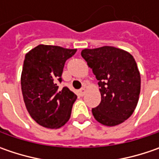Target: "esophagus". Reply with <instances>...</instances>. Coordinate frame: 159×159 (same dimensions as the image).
<instances>
[{"label": "esophagus", "instance_id": "esophagus-1", "mask_svg": "<svg viewBox=\"0 0 159 159\" xmlns=\"http://www.w3.org/2000/svg\"><path fill=\"white\" fill-rule=\"evenodd\" d=\"M86 92H87V89H85V88H82V89L79 91V93H80V95H84L86 94Z\"/></svg>", "mask_w": 159, "mask_h": 159}]
</instances>
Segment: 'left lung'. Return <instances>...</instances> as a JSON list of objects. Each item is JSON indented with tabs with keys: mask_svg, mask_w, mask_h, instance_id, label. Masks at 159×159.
I'll return each instance as SVG.
<instances>
[{
	"mask_svg": "<svg viewBox=\"0 0 159 159\" xmlns=\"http://www.w3.org/2000/svg\"><path fill=\"white\" fill-rule=\"evenodd\" d=\"M82 57L98 80L101 102L92 113L102 125L123 123L134 111L141 91V76L130 53L111 46L85 48Z\"/></svg>",
	"mask_w": 159,
	"mask_h": 159,
	"instance_id": "1",
	"label": "left lung"
}]
</instances>
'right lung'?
I'll return each instance as SVG.
<instances>
[{"label":"right lung","instance_id":"obj_1","mask_svg":"<svg viewBox=\"0 0 159 159\" xmlns=\"http://www.w3.org/2000/svg\"><path fill=\"white\" fill-rule=\"evenodd\" d=\"M77 49L40 44L26 53L21 74L25 107L32 119L47 128H60L69 120L77 95L58 89L67 59Z\"/></svg>","mask_w":159,"mask_h":159}]
</instances>
